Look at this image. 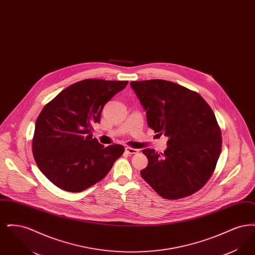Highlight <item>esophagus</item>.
Wrapping results in <instances>:
<instances>
[{"label":"esophagus","mask_w":255,"mask_h":255,"mask_svg":"<svg viewBox=\"0 0 255 255\" xmlns=\"http://www.w3.org/2000/svg\"><path fill=\"white\" fill-rule=\"evenodd\" d=\"M125 152L130 154V155H133V154H137L138 153V150L135 149V148H131V147H126L125 148Z\"/></svg>","instance_id":"esophagus-1"}]
</instances>
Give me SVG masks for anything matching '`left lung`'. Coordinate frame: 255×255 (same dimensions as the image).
I'll use <instances>...</instances> for the list:
<instances>
[{
  "mask_svg": "<svg viewBox=\"0 0 255 255\" xmlns=\"http://www.w3.org/2000/svg\"><path fill=\"white\" fill-rule=\"evenodd\" d=\"M146 111L147 124L168 137L163 154L144 149L140 175L158 195L176 200L200 190L212 176L222 149L221 129L206 100L167 80L132 81Z\"/></svg>",
  "mask_w": 255,
  "mask_h": 255,
  "instance_id": "8db88e82",
  "label": "left lung"
}]
</instances>
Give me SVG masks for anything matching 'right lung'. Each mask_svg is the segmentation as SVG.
<instances>
[{"label": "right lung", "mask_w": 255, "mask_h": 255, "mask_svg": "<svg viewBox=\"0 0 255 255\" xmlns=\"http://www.w3.org/2000/svg\"><path fill=\"white\" fill-rule=\"evenodd\" d=\"M128 81L85 79L63 90L35 122L32 153L40 171L68 192H81L101 181L124 152L93 138L104 105Z\"/></svg>", "instance_id": "1"}]
</instances>
